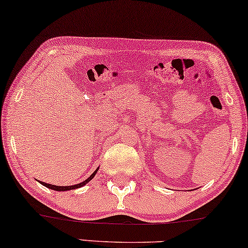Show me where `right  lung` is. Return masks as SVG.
<instances>
[{
    "instance_id": "right-lung-1",
    "label": "right lung",
    "mask_w": 248,
    "mask_h": 248,
    "mask_svg": "<svg viewBox=\"0 0 248 248\" xmlns=\"http://www.w3.org/2000/svg\"><path fill=\"white\" fill-rule=\"evenodd\" d=\"M97 171H98V169H96V170H94V171L93 172V175H91L89 178H87L86 181L82 182V183H79V184H77V185H71V186H56V185H52V184H47V183H44V182H40V183H42V184H43L44 186H46V187H48V188H50V189H54V191H69V189H74V188L82 187V186L86 185L88 182H90L91 179L93 178V176L96 175Z\"/></svg>"
}]
</instances>
